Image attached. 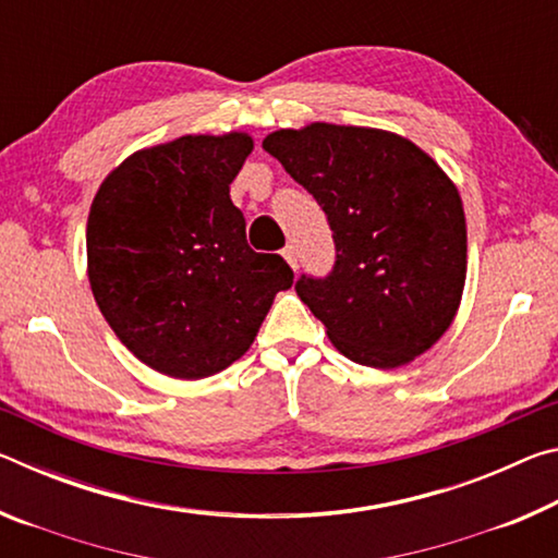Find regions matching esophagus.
Wrapping results in <instances>:
<instances>
[{
    "label": "esophagus",
    "mask_w": 558,
    "mask_h": 558,
    "mask_svg": "<svg viewBox=\"0 0 558 558\" xmlns=\"http://www.w3.org/2000/svg\"><path fill=\"white\" fill-rule=\"evenodd\" d=\"M282 258L290 263L292 270H298V251H295V245H286V248H282Z\"/></svg>",
    "instance_id": "1"
}]
</instances>
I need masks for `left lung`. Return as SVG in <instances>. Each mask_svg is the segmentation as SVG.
Listing matches in <instances>:
<instances>
[{
    "instance_id": "left-lung-1",
    "label": "left lung",
    "mask_w": 558,
    "mask_h": 558,
    "mask_svg": "<svg viewBox=\"0 0 558 558\" xmlns=\"http://www.w3.org/2000/svg\"><path fill=\"white\" fill-rule=\"evenodd\" d=\"M263 149L323 206L335 266L302 272L300 300L347 359L396 369L430 349L458 313L468 266L458 189L409 140L313 122Z\"/></svg>"
}]
</instances>
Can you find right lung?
I'll return each instance as SVG.
<instances>
[{
    "mask_svg": "<svg viewBox=\"0 0 558 558\" xmlns=\"http://www.w3.org/2000/svg\"><path fill=\"white\" fill-rule=\"evenodd\" d=\"M251 149L243 132L179 137L128 157L93 199V298L120 342L159 374L226 369L295 278L278 253L251 248L229 196Z\"/></svg>",
    "mask_w": 558,
    "mask_h": 558,
    "instance_id": "right-lung-1",
    "label": "right lung"
}]
</instances>
